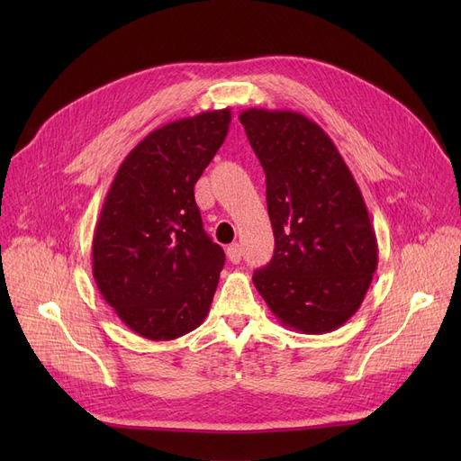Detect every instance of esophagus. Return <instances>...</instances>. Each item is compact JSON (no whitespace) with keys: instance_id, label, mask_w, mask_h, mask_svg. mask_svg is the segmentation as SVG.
<instances>
[{"instance_id":"1","label":"esophagus","mask_w":461,"mask_h":461,"mask_svg":"<svg viewBox=\"0 0 461 461\" xmlns=\"http://www.w3.org/2000/svg\"><path fill=\"white\" fill-rule=\"evenodd\" d=\"M226 256L231 263H239L240 261V256H243V249H240V245H230L226 249Z\"/></svg>"}]
</instances>
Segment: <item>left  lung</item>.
Returning a JSON list of instances; mask_svg holds the SVG:
<instances>
[{
	"label": "left lung",
	"instance_id": "left-lung-1",
	"mask_svg": "<svg viewBox=\"0 0 461 461\" xmlns=\"http://www.w3.org/2000/svg\"><path fill=\"white\" fill-rule=\"evenodd\" d=\"M267 185L275 256L252 276L276 320L304 334L342 327L377 269L365 198L329 134L292 110L240 112Z\"/></svg>",
	"mask_w": 461,
	"mask_h": 461
}]
</instances>
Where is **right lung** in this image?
I'll list each match as a JSON object with an SVG mask.
<instances>
[{
    "instance_id": "obj_1",
    "label": "right lung",
    "mask_w": 461,
    "mask_h": 461,
    "mask_svg": "<svg viewBox=\"0 0 461 461\" xmlns=\"http://www.w3.org/2000/svg\"><path fill=\"white\" fill-rule=\"evenodd\" d=\"M230 108L172 121L119 166L93 235V278L136 334L179 338L207 316L224 250L207 237L194 200L230 129Z\"/></svg>"
}]
</instances>
